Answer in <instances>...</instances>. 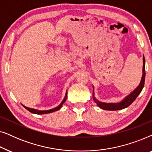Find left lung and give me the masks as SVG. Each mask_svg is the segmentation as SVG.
Returning <instances> with one entry per match:
<instances>
[{
    "mask_svg": "<svg viewBox=\"0 0 152 152\" xmlns=\"http://www.w3.org/2000/svg\"><path fill=\"white\" fill-rule=\"evenodd\" d=\"M145 57L143 56V68H142V80L139 84V86L137 87L136 90L134 92H132L129 95H128L123 101L121 102L120 103H116V104H111V103H103L97 101L96 99L93 97V99L97 104L99 107L104 110H109V111H116V110H120L123 109L124 108H126L132 104L133 102H134L136 97L138 96L142 91L143 87H144L145 84Z\"/></svg>",
    "mask_w": 152,
    "mask_h": 152,
    "instance_id": "left-lung-1",
    "label": "left lung"
}]
</instances>
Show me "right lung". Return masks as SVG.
Masks as SVG:
<instances>
[{
  "label": "right lung",
  "instance_id": "obj_1",
  "mask_svg": "<svg viewBox=\"0 0 152 152\" xmlns=\"http://www.w3.org/2000/svg\"><path fill=\"white\" fill-rule=\"evenodd\" d=\"M66 97H67V93H66V96H65V98L64 99V100L62 101V102L61 103V104L59 106H58L57 107L55 108V109H50V110H48V111H39V110H35V109H30V108H28V107H26L23 106L25 109H26L28 111H29L31 113H35V114H45V113H52V112H54V111H58V110L60 109V108L61 107V106L65 102L66 99Z\"/></svg>",
  "mask_w": 152,
  "mask_h": 152
}]
</instances>
